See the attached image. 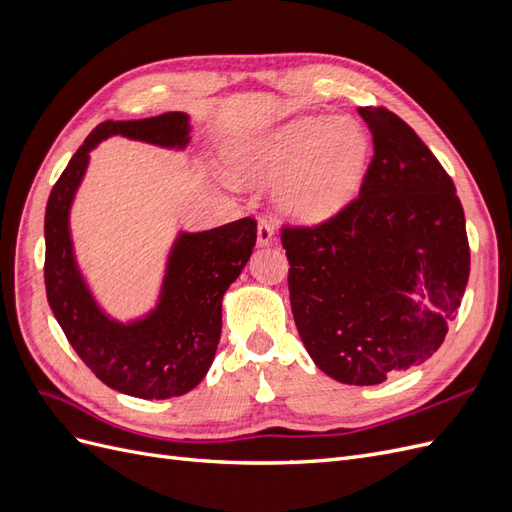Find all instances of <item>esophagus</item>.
I'll list each match as a JSON object with an SVG mask.
<instances>
[{"mask_svg":"<svg viewBox=\"0 0 512 512\" xmlns=\"http://www.w3.org/2000/svg\"><path fill=\"white\" fill-rule=\"evenodd\" d=\"M256 241L258 245H269L275 241V232H273V226L267 218H260L258 220V232H256Z\"/></svg>","mask_w":512,"mask_h":512,"instance_id":"esophagus-1","label":"esophagus"}]
</instances>
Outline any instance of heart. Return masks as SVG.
Wrapping results in <instances>:
<instances>
[{
  "label": "heart",
  "instance_id": "b5f03b06",
  "mask_svg": "<svg viewBox=\"0 0 512 512\" xmlns=\"http://www.w3.org/2000/svg\"><path fill=\"white\" fill-rule=\"evenodd\" d=\"M369 156L359 123L339 117H299L273 134L239 147L230 168L250 183H273L288 218L316 224L342 211L356 194Z\"/></svg>",
  "mask_w": 512,
  "mask_h": 512
}]
</instances>
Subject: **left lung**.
I'll list each match as a JSON object with an SVG mask.
<instances>
[{
  "label": "left lung",
  "mask_w": 512,
  "mask_h": 512,
  "mask_svg": "<svg viewBox=\"0 0 512 512\" xmlns=\"http://www.w3.org/2000/svg\"><path fill=\"white\" fill-rule=\"evenodd\" d=\"M374 158L359 196L316 226H282L290 307L314 363L369 386L427 361L455 320L470 245L455 183L408 123L361 106Z\"/></svg>",
  "instance_id": "8db88e82"
}]
</instances>
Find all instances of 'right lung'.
I'll return each instance as SVG.
<instances>
[{"mask_svg": "<svg viewBox=\"0 0 512 512\" xmlns=\"http://www.w3.org/2000/svg\"><path fill=\"white\" fill-rule=\"evenodd\" d=\"M121 134L160 147L190 141L185 113L138 121H102L53 185L44 215V286L61 331L83 363L111 389L141 399L192 391L209 371L222 333V297L256 245V220L241 218L205 232H181L168 256L160 303L130 324L108 318L76 267L68 213L89 151Z\"/></svg>", "mask_w": 512, "mask_h": 512, "instance_id": "obj_1", "label": "right lung"}]
</instances>
